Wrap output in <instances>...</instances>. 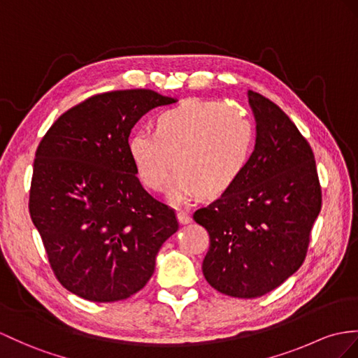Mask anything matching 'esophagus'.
I'll list each match as a JSON object with an SVG mask.
<instances>
[{"label": "esophagus", "instance_id": "esophagus-1", "mask_svg": "<svg viewBox=\"0 0 358 358\" xmlns=\"http://www.w3.org/2000/svg\"><path fill=\"white\" fill-rule=\"evenodd\" d=\"M178 219L182 224H187L191 222V215L187 211H184V209H178Z\"/></svg>", "mask_w": 358, "mask_h": 358}]
</instances>
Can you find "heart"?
<instances>
[{
  "instance_id": "heart-1",
  "label": "heart",
  "mask_w": 358,
  "mask_h": 358,
  "mask_svg": "<svg viewBox=\"0 0 358 358\" xmlns=\"http://www.w3.org/2000/svg\"><path fill=\"white\" fill-rule=\"evenodd\" d=\"M252 144L254 129L238 109L188 100L162 110L155 120V132L135 130L127 150L145 188L156 193L167 188L174 165L173 199H215L245 171Z\"/></svg>"
}]
</instances>
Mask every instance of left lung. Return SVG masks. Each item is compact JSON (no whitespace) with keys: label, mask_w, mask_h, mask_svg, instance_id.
Segmentation results:
<instances>
[{"label":"left lung","mask_w":358,"mask_h":358,"mask_svg":"<svg viewBox=\"0 0 358 358\" xmlns=\"http://www.w3.org/2000/svg\"><path fill=\"white\" fill-rule=\"evenodd\" d=\"M257 144L245 171L193 219L209 234L202 270L217 292L258 298L298 270L322 208L315 153L285 112L249 91Z\"/></svg>","instance_id":"obj_1"}]
</instances>
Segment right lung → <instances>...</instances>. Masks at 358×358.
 <instances>
[{
	"instance_id": "1",
	"label": "right lung",
	"mask_w": 358,
	"mask_h": 358,
	"mask_svg": "<svg viewBox=\"0 0 358 358\" xmlns=\"http://www.w3.org/2000/svg\"><path fill=\"white\" fill-rule=\"evenodd\" d=\"M174 101L152 90L92 95L62 113L38 145L31 222L57 281L86 301L141 290L179 228L174 209L143 188L127 150L136 121Z\"/></svg>"
}]
</instances>
